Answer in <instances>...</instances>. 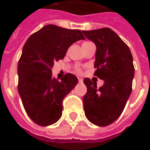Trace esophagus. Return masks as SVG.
Segmentation results:
<instances>
[{"label":"esophagus","instance_id":"34e87169","mask_svg":"<svg viewBox=\"0 0 150 150\" xmlns=\"http://www.w3.org/2000/svg\"><path fill=\"white\" fill-rule=\"evenodd\" d=\"M79 83H83V79L79 78Z\"/></svg>","mask_w":150,"mask_h":150}]
</instances>
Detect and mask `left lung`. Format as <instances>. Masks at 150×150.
Here are the masks:
<instances>
[{"instance_id": "left-lung-1", "label": "left lung", "mask_w": 150, "mask_h": 150, "mask_svg": "<svg viewBox=\"0 0 150 150\" xmlns=\"http://www.w3.org/2000/svg\"><path fill=\"white\" fill-rule=\"evenodd\" d=\"M85 37L96 46V68L94 75L104 82L96 83L85 78L87 93L83 96L85 116L92 124L104 127L119 117L132 91L134 66L129 46L109 28L83 30Z\"/></svg>"}]
</instances>
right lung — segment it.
Segmentation results:
<instances>
[{
    "instance_id": "obj_1",
    "label": "right lung",
    "mask_w": 150,
    "mask_h": 150,
    "mask_svg": "<svg viewBox=\"0 0 150 150\" xmlns=\"http://www.w3.org/2000/svg\"><path fill=\"white\" fill-rule=\"evenodd\" d=\"M81 39L85 38L79 30L47 25L25 43L18 65V92L27 115L38 125H53L62 116V100L78 79L68 73L57 79L51 68L73 43Z\"/></svg>"
}]
</instances>
